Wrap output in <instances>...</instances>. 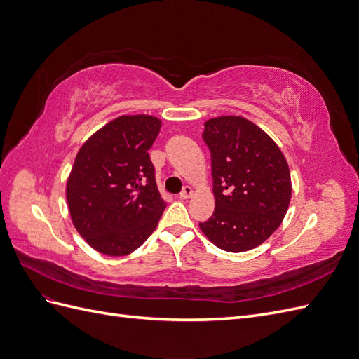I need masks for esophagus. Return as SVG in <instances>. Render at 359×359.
<instances>
[{
	"label": "esophagus",
	"mask_w": 359,
	"mask_h": 359,
	"mask_svg": "<svg viewBox=\"0 0 359 359\" xmlns=\"http://www.w3.org/2000/svg\"><path fill=\"white\" fill-rule=\"evenodd\" d=\"M193 189L190 187V186H186V187H184V190L181 191V194H180V198L181 199H190L191 196H193Z\"/></svg>",
	"instance_id": "34e87169"
}]
</instances>
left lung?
I'll list each match as a JSON object with an SVG mask.
<instances>
[{
  "instance_id": "left-lung-1",
  "label": "left lung",
  "mask_w": 359,
  "mask_h": 359,
  "mask_svg": "<svg viewBox=\"0 0 359 359\" xmlns=\"http://www.w3.org/2000/svg\"><path fill=\"white\" fill-rule=\"evenodd\" d=\"M203 126L215 208L199 227L224 252H247L285 219L292 196L289 165L274 140L244 116H217Z\"/></svg>"
}]
</instances>
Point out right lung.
<instances>
[{
  "instance_id": "add662e5",
  "label": "right lung",
  "mask_w": 359,
  "mask_h": 359,
  "mask_svg": "<svg viewBox=\"0 0 359 359\" xmlns=\"http://www.w3.org/2000/svg\"><path fill=\"white\" fill-rule=\"evenodd\" d=\"M161 121L123 115L85 140L67 178L73 226L95 252L126 256L156 231L166 208L148 151Z\"/></svg>"
}]
</instances>
